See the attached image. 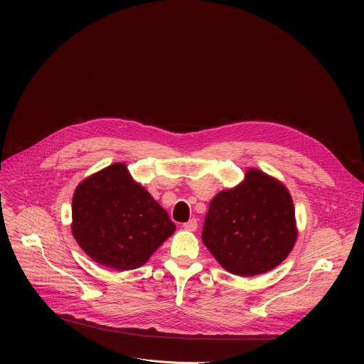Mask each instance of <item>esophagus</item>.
<instances>
[{
	"label": "esophagus",
	"mask_w": 364,
	"mask_h": 364,
	"mask_svg": "<svg viewBox=\"0 0 364 364\" xmlns=\"http://www.w3.org/2000/svg\"><path fill=\"white\" fill-rule=\"evenodd\" d=\"M184 229L194 232L197 229V219H190L187 223H184Z\"/></svg>",
	"instance_id": "esophagus-1"
}]
</instances>
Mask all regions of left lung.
<instances>
[{
	"label": "left lung",
	"instance_id": "1",
	"mask_svg": "<svg viewBox=\"0 0 364 364\" xmlns=\"http://www.w3.org/2000/svg\"><path fill=\"white\" fill-rule=\"evenodd\" d=\"M298 236L288 188L257 168H247L233 188L210 201L203 243L230 274L255 277L277 268Z\"/></svg>",
	"mask_w": 364,
	"mask_h": 364
}]
</instances>
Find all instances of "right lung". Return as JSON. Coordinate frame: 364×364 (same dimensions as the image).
<instances>
[{
    "mask_svg": "<svg viewBox=\"0 0 364 364\" xmlns=\"http://www.w3.org/2000/svg\"><path fill=\"white\" fill-rule=\"evenodd\" d=\"M72 235L102 267H142L176 230L168 213L136 183L124 163L80 181L72 200Z\"/></svg>",
    "mask_w": 364,
    "mask_h": 364,
    "instance_id": "right-lung-1",
    "label": "right lung"
}]
</instances>
